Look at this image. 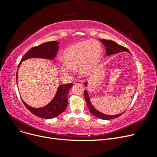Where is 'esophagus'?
Masks as SVG:
<instances>
[{"label":"esophagus","instance_id":"1","mask_svg":"<svg viewBox=\"0 0 157 157\" xmlns=\"http://www.w3.org/2000/svg\"><path fill=\"white\" fill-rule=\"evenodd\" d=\"M73 84H78V85H82V82L81 81H80V80H74Z\"/></svg>","mask_w":157,"mask_h":157}]
</instances>
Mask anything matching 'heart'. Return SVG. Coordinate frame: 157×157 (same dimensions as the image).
<instances>
[{"mask_svg": "<svg viewBox=\"0 0 157 157\" xmlns=\"http://www.w3.org/2000/svg\"><path fill=\"white\" fill-rule=\"evenodd\" d=\"M102 48L96 41L86 40L69 46L63 53L64 60L58 64L59 72L65 77L73 75L78 67L79 73L90 77L98 69L102 58Z\"/></svg>", "mask_w": 157, "mask_h": 157, "instance_id": "obj_1", "label": "heart"}]
</instances>
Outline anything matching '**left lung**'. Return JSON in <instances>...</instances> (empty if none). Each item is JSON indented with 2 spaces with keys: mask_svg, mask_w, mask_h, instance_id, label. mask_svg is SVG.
Listing matches in <instances>:
<instances>
[{
  "mask_svg": "<svg viewBox=\"0 0 157 157\" xmlns=\"http://www.w3.org/2000/svg\"><path fill=\"white\" fill-rule=\"evenodd\" d=\"M99 40L103 44V45L105 46V49H106V55L107 56L113 55V54H118V53H121V52H127L130 55H132L130 54V52L128 51V50L126 48H125V47H124V46H122L119 44H118L117 42H114L113 40L100 39H99ZM87 84H88V82H86L84 83V86H87ZM84 95L85 100H86L87 106H88V108L89 109L90 112L94 116L98 118H100V119H102V120L113 119V118H115L120 117L121 115H122V114L126 111H125L122 113L117 114V115H106V114H104V113H103L100 111H98L97 109L93 106L91 101H90V98H89V96H88V93L86 90H84Z\"/></svg>",
  "mask_w": 157,
  "mask_h": 157,
  "instance_id": "left-lung-1",
  "label": "left lung"
}]
</instances>
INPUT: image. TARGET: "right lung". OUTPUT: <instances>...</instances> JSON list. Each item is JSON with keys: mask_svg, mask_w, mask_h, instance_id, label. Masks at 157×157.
Listing matches in <instances>:
<instances>
[{"mask_svg": "<svg viewBox=\"0 0 157 157\" xmlns=\"http://www.w3.org/2000/svg\"><path fill=\"white\" fill-rule=\"evenodd\" d=\"M59 42L57 41H51L44 42V43H42L39 46L33 47L23 56L17 68L19 69L20 67L22 61L30 58L54 59L59 50ZM17 76L18 70L17 71L16 80H17ZM73 83L60 85L57 90L54 98L52 99L50 103L42 107H33L28 105L23 100H22V101L28 110L33 115L40 118L50 119V118H53L59 115L67 108L68 103V93L69 90L73 87Z\"/></svg>", "mask_w": 157, "mask_h": 157, "instance_id": "add662e5", "label": "right lung"}]
</instances>
